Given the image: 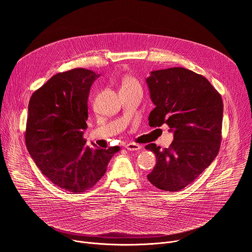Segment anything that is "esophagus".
Segmentation results:
<instances>
[{
	"mask_svg": "<svg viewBox=\"0 0 252 252\" xmlns=\"http://www.w3.org/2000/svg\"><path fill=\"white\" fill-rule=\"evenodd\" d=\"M125 148L127 151H139V150H141V146L138 145V143H135V142H129V143H127V145L125 146Z\"/></svg>",
	"mask_w": 252,
	"mask_h": 252,
	"instance_id": "34e87169",
	"label": "esophagus"
}]
</instances>
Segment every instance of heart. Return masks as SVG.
<instances>
[{"label":"heart","mask_w":252,"mask_h":252,"mask_svg":"<svg viewBox=\"0 0 252 252\" xmlns=\"http://www.w3.org/2000/svg\"><path fill=\"white\" fill-rule=\"evenodd\" d=\"M121 90H141L139 82L132 76H126L122 79Z\"/></svg>","instance_id":"1"}]
</instances>
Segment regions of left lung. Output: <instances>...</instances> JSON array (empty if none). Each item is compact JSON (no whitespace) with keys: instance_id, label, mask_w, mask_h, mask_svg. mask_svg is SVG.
<instances>
[{"instance_id":"1","label":"left lung","mask_w":252,"mask_h":252,"mask_svg":"<svg viewBox=\"0 0 252 252\" xmlns=\"http://www.w3.org/2000/svg\"><path fill=\"white\" fill-rule=\"evenodd\" d=\"M147 83L156 104L150 126L166 124L174 132L167 149L156 143L146 147L157 157L148 179L159 189L178 191L193 183L220 152L222 98L207 79L181 66L154 70Z\"/></svg>"}]
</instances>
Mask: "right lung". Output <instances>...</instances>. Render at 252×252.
Returning <instances> with one entry per match:
<instances>
[{"label": "right lung", "instance_id": "obj_1", "mask_svg": "<svg viewBox=\"0 0 252 252\" xmlns=\"http://www.w3.org/2000/svg\"><path fill=\"white\" fill-rule=\"evenodd\" d=\"M97 77L83 67L59 73L30 98L27 149L49 181L68 192L94 188L120 151V147L94 149L84 138L89 93Z\"/></svg>", "mask_w": 252, "mask_h": 252}]
</instances>
